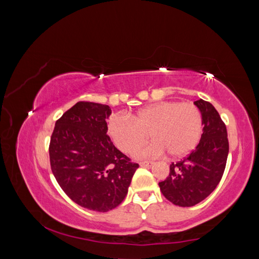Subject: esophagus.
Masks as SVG:
<instances>
[{"label":"esophagus","instance_id":"34e87169","mask_svg":"<svg viewBox=\"0 0 259 259\" xmlns=\"http://www.w3.org/2000/svg\"><path fill=\"white\" fill-rule=\"evenodd\" d=\"M153 165H154V161H141L140 163V166L147 167V168H149V167H151Z\"/></svg>","mask_w":259,"mask_h":259}]
</instances>
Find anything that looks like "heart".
<instances>
[{
  "instance_id": "b5f03b06",
  "label": "heart",
  "mask_w": 259,
  "mask_h": 259,
  "mask_svg": "<svg viewBox=\"0 0 259 259\" xmlns=\"http://www.w3.org/2000/svg\"><path fill=\"white\" fill-rule=\"evenodd\" d=\"M108 133L114 145L125 154L143 146L149 135L154 143L137 151L136 157H157L166 151L171 158H181L199 144L203 119L193 103L164 101L146 106L130 119L112 116Z\"/></svg>"
}]
</instances>
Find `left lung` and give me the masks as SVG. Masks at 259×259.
<instances>
[{
  "label": "left lung",
  "mask_w": 259,
  "mask_h": 259,
  "mask_svg": "<svg viewBox=\"0 0 259 259\" xmlns=\"http://www.w3.org/2000/svg\"><path fill=\"white\" fill-rule=\"evenodd\" d=\"M194 104L203 119L200 143L183 160L171 163L169 175L159 183L163 195L179 206H193L215 190L229 153L226 124L214 106L202 99Z\"/></svg>",
  "instance_id": "1"
}]
</instances>
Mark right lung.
Returning <instances> with one entry per match:
<instances>
[{"instance_id": "obj_1", "label": "right lung", "mask_w": 259, "mask_h": 259, "mask_svg": "<svg viewBox=\"0 0 259 259\" xmlns=\"http://www.w3.org/2000/svg\"><path fill=\"white\" fill-rule=\"evenodd\" d=\"M109 105L77 102L56 121L50 138L53 174L70 200L106 212L128 193L139 165L116 149L108 134Z\"/></svg>"}]
</instances>
